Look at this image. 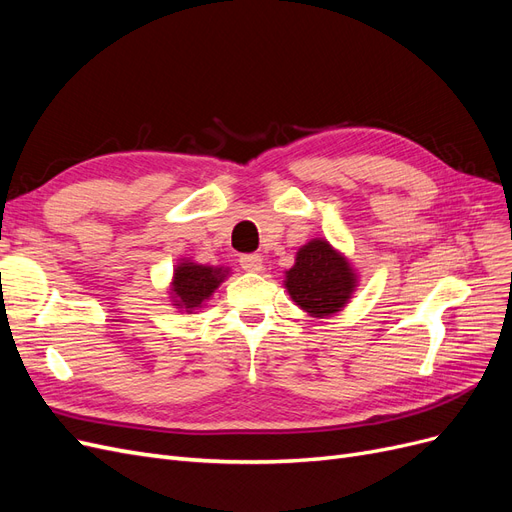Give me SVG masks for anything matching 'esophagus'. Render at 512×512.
<instances>
[{
	"label": "esophagus",
	"instance_id": "34e87169",
	"mask_svg": "<svg viewBox=\"0 0 512 512\" xmlns=\"http://www.w3.org/2000/svg\"><path fill=\"white\" fill-rule=\"evenodd\" d=\"M239 262H241V269L247 273L265 271V262H262V256H258V254H245L239 258Z\"/></svg>",
	"mask_w": 512,
	"mask_h": 512
}]
</instances>
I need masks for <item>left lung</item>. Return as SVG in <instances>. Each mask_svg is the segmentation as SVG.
Segmentation results:
<instances>
[{
    "label": "left lung",
    "instance_id": "left-lung-1",
    "mask_svg": "<svg viewBox=\"0 0 512 512\" xmlns=\"http://www.w3.org/2000/svg\"><path fill=\"white\" fill-rule=\"evenodd\" d=\"M284 286L294 305L312 318L342 312L359 286L350 260L327 239H312L299 247L294 265L286 271Z\"/></svg>",
    "mask_w": 512,
    "mask_h": 512
}]
</instances>
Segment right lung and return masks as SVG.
<instances>
[{
    "mask_svg": "<svg viewBox=\"0 0 512 512\" xmlns=\"http://www.w3.org/2000/svg\"><path fill=\"white\" fill-rule=\"evenodd\" d=\"M230 273L228 267L198 265L194 260L183 258L175 265L173 282H170V301L179 312L192 314L209 301L211 294L220 288Z\"/></svg>",
    "mask_w": 512,
    "mask_h": 512,
    "instance_id": "add662e5",
    "label": "right lung"
}]
</instances>
